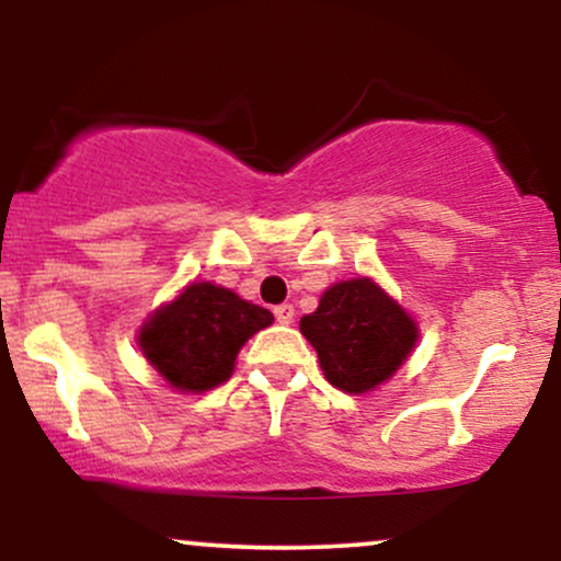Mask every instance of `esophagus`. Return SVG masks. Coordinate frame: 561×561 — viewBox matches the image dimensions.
<instances>
[{
    "label": "esophagus",
    "mask_w": 561,
    "mask_h": 561,
    "mask_svg": "<svg viewBox=\"0 0 561 561\" xmlns=\"http://www.w3.org/2000/svg\"><path fill=\"white\" fill-rule=\"evenodd\" d=\"M274 317H276V321H279V324H293L295 308L289 306V302H282V306L274 308Z\"/></svg>",
    "instance_id": "esophagus-1"
}]
</instances>
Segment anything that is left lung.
I'll return each mask as SVG.
<instances>
[{
  "label": "left lung",
  "instance_id": "1",
  "mask_svg": "<svg viewBox=\"0 0 561 561\" xmlns=\"http://www.w3.org/2000/svg\"><path fill=\"white\" fill-rule=\"evenodd\" d=\"M300 332L317 347L324 377L353 396L396 375L420 337L416 321L366 276L327 289Z\"/></svg>",
  "mask_w": 561,
  "mask_h": 561
}]
</instances>
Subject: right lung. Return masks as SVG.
<instances>
[{"label":"right lung","instance_id":"obj_1","mask_svg":"<svg viewBox=\"0 0 561 561\" xmlns=\"http://www.w3.org/2000/svg\"><path fill=\"white\" fill-rule=\"evenodd\" d=\"M274 321L272 311L214 282H192L139 330L145 358L171 388L203 392L227 382L240 347Z\"/></svg>","mask_w":561,"mask_h":561}]
</instances>
